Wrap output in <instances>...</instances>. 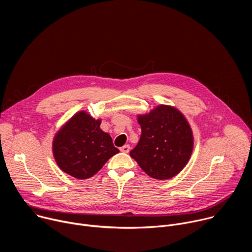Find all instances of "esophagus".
Segmentation results:
<instances>
[{"label":"esophagus","mask_w":252,"mask_h":252,"mask_svg":"<svg viewBox=\"0 0 252 252\" xmlns=\"http://www.w3.org/2000/svg\"><path fill=\"white\" fill-rule=\"evenodd\" d=\"M129 146H124V147H122L121 149H120V151L122 152V153H125V154H127L128 152H129Z\"/></svg>","instance_id":"esophagus-1"}]
</instances>
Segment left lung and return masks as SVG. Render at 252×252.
I'll return each instance as SVG.
<instances>
[{
    "instance_id": "obj_1",
    "label": "left lung",
    "mask_w": 252,
    "mask_h": 252,
    "mask_svg": "<svg viewBox=\"0 0 252 252\" xmlns=\"http://www.w3.org/2000/svg\"><path fill=\"white\" fill-rule=\"evenodd\" d=\"M137 122L141 134L130 151L141 169L157 179H168L187 165L193 150V135L185 116L170 105L160 104Z\"/></svg>"
}]
</instances>
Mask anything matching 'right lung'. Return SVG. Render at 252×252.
<instances>
[{
	"label": "right lung",
	"instance_id": "right-lung-1",
	"mask_svg": "<svg viewBox=\"0 0 252 252\" xmlns=\"http://www.w3.org/2000/svg\"><path fill=\"white\" fill-rule=\"evenodd\" d=\"M99 126L100 120L80 112L58 131L53 141V153L63 171L78 179L90 178L120 153L111 135Z\"/></svg>",
	"mask_w": 252,
	"mask_h": 252
}]
</instances>
